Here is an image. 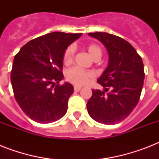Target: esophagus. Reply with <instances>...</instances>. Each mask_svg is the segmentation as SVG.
<instances>
[{
  "instance_id": "obj_1",
  "label": "esophagus",
  "mask_w": 159,
  "mask_h": 159,
  "mask_svg": "<svg viewBox=\"0 0 159 159\" xmlns=\"http://www.w3.org/2000/svg\"><path fill=\"white\" fill-rule=\"evenodd\" d=\"M81 89H82V87H80V86H74L75 92H79Z\"/></svg>"
}]
</instances>
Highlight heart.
Instances as JSON below:
<instances>
[{
    "instance_id": "b5f03b06",
    "label": "heart",
    "mask_w": 159,
    "mask_h": 159,
    "mask_svg": "<svg viewBox=\"0 0 159 159\" xmlns=\"http://www.w3.org/2000/svg\"><path fill=\"white\" fill-rule=\"evenodd\" d=\"M87 51L90 56L93 59L101 58L102 54V51L99 46L95 43H92L87 46ZM75 53V48L73 45L68 46L65 49L63 56H62V61L65 65L71 64L73 61V57ZM65 77L67 81L77 85V86H83V85L88 84L93 78V73L90 71H85V70L80 69L77 67H72L71 69L67 70L65 73Z\"/></svg>"
}]
</instances>
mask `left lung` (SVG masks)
I'll return each mask as SVG.
<instances>
[{
	"instance_id": "8db88e82",
	"label": "left lung",
	"mask_w": 159,
	"mask_h": 159,
	"mask_svg": "<svg viewBox=\"0 0 159 159\" xmlns=\"http://www.w3.org/2000/svg\"><path fill=\"white\" fill-rule=\"evenodd\" d=\"M108 51V66L97 80L104 91L92 89L87 102L88 114L94 120L114 125L128 117L138 104L144 80L142 58L130 43L103 32L89 33Z\"/></svg>"
}]
</instances>
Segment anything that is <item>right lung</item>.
<instances>
[{"instance_id": "add662e5", "label": "right lung", "mask_w": 159, "mask_h": 159, "mask_svg": "<svg viewBox=\"0 0 159 159\" xmlns=\"http://www.w3.org/2000/svg\"><path fill=\"white\" fill-rule=\"evenodd\" d=\"M82 34L53 32L29 41L15 56L11 73L14 96L21 110L38 123H52L64 116L73 93L63 78L62 56Z\"/></svg>"}]
</instances>
